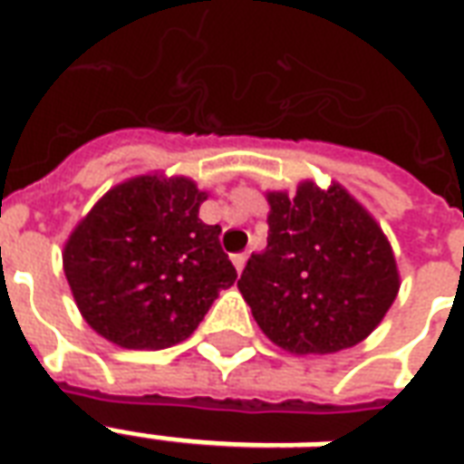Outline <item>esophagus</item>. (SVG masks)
I'll return each mask as SVG.
<instances>
[{
    "instance_id": "1",
    "label": "esophagus",
    "mask_w": 464,
    "mask_h": 464,
    "mask_svg": "<svg viewBox=\"0 0 464 464\" xmlns=\"http://www.w3.org/2000/svg\"><path fill=\"white\" fill-rule=\"evenodd\" d=\"M232 264H235V269L242 274V269H245L246 264V254H235V256H232Z\"/></svg>"
}]
</instances>
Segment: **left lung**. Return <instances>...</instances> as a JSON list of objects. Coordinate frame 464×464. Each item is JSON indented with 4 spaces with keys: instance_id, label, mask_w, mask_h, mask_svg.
Listing matches in <instances>:
<instances>
[{
    "instance_id": "left-lung-1",
    "label": "left lung",
    "mask_w": 464,
    "mask_h": 464,
    "mask_svg": "<svg viewBox=\"0 0 464 464\" xmlns=\"http://www.w3.org/2000/svg\"><path fill=\"white\" fill-rule=\"evenodd\" d=\"M266 249L237 281L261 333L291 354H333L372 335L399 294L379 222L340 183L266 193Z\"/></svg>"
}]
</instances>
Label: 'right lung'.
<instances>
[{
	"mask_svg": "<svg viewBox=\"0 0 464 464\" xmlns=\"http://www.w3.org/2000/svg\"><path fill=\"white\" fill-rule=\"evenodd\" d=\"M195 180L149 173L100 198L63 249L80 315L127 350H163L195 333L237 271L219 225L198 218Z\"/></svg>",
	"mask_w": 464,
	"mask_h": 464,
	"instance_id": "right-lung-1",
	"label": "right lung"
}]
</instances>
